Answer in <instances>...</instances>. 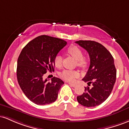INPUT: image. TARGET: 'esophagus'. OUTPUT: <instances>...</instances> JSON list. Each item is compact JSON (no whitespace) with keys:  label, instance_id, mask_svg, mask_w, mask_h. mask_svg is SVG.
<instances>
[{"label":"esophagus","instance_id":"esophagus-1","mask_svg":"<svg viewBox=\"0 0 129 129\" xmlns=\"http://www.w3.org/2000/svg\"><path fill=\"white\" fill-rule=\"evenodd\" d=\"M69 85H70V86H72V87H75L76 86V84H74V83H71V82H69Z\"/></svg>","mask_w":129,"mask_h":129}]
</instances>
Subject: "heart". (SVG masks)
Here are the masks:
<instances>
[{
  "label": "heart",
  "instance_id": "heart-1",
  "mask_svg": "<svg viewBox=\"0 0 129 129\" xmlns=\"http://www.w3.org/2000/svg\"><path fill=\"white\" fill-rule=\"evenodd\" d=\"M67 53L73 57L76 60V64L78 67L81 69H85L88 64L87 59L83 57V53L82 50L76 46H72L67 50ZM62 63V59L59 55L56 56L54 58V66L57 68H60ZM60 76L62 79L67 81H72L75 78L79 76V73L75 70H65L60 74Z\"/></svg>",
  "mask_w": 129,
  "mask_h": 129
}]
</instances>
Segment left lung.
I'll return each instance as SVG.
<instances>
[{"mask_svg":"<svg viewBox=\"0 0 129 129\" xmlns=\"http://www.w3.org/2000/svg\"><path fill=\"white\" fill-rule=\"evenodd\" d=\"M86 50L90 64L86 75L82 79L88 85L85 92L77 96L80 104L87 107H95L104 102L110 96L116 81V70L111 53L102 44L92 41L75 42Z\"/></svg>","mask_w":129,"mask_h":129,"instance_id":"left-lung-1","label":"left lung"}]
</instances>
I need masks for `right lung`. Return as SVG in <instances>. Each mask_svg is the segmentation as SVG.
I'll list each match as a JSON object with an SVG mask.
<instances>
[{
  "label": "right lung",
  "mask_w": 129,
  "mask_h": 129,
  "mask_svg": "<svg viewBox=\"0 0 129 129\" xmlns=\"http://www.w3.org/2000/svg\"><path fill=\"white\" fill-rule=\"evenodd\" d=\"M66 45L64 40L42 35L22 49L17 59V81L22 91L33 103L46 105L57 100L63 82L56 77L48 82L43 76L48 71H54V58Z\"/></svg>",
  "instance_id": "1"
}]
</instances>
